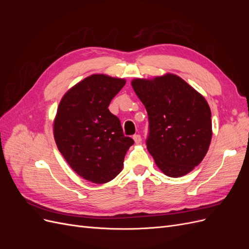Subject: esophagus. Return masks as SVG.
I'll return each instance as SVG.
<instances>
[{
	"label": "esophagus",
	"mask_w": 249,
	"mask_h": 249,
	"mask_svg": "<svg viewBox=\"0 0 249 249\" xmlns=\"http://www.w3.org/2000/svg\"><path fill=\"white\" fill-rule=\"evenodd\" d=\"M133 139H134V141H135V143H136V144H139V143L141 142V136H140V135H134V136H133Z\"/></svg>",
	"instance_id": "34e87169"
}]
</instances>
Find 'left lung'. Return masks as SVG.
<instances>
[{
  "mask_svg": "<svg viewBox=\"0 0 249 249\" xmlns=\"http://www.w3.org/2000/svg\"><path fill=\"white\" fill-rule=\"evenodd\" d=\"M148 115L147 150L157 166L170 178L194 169L205 158L212 139L209 105L177 74L132 81Z\"/></svg>",
  "mask_w": 249,
  "mask_h": 249,
  "instance_id": "left-lung-1",
  "label": "left lung"
}]
</instances>
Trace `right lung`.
I'll return each instance as SVG.
<instances>
[{
	"instance_id": "add662e5",
	"label": "right lung",
	"mask_w": 249,
	"mask_h": 249,
	"mask_svg": "<svg viewBox=\"0 0 249 249\" xmlns=\"http://www.w3.org/2000/svg\"><path fill=\"white\" fill-rule=\"evenodd\" d=\"M124 79L92 74L67 91L54 120V138L71 169L89 182L116 178L134 140L125 137L120 120L108 107Z\"/></svg>"
}]
</instances>
